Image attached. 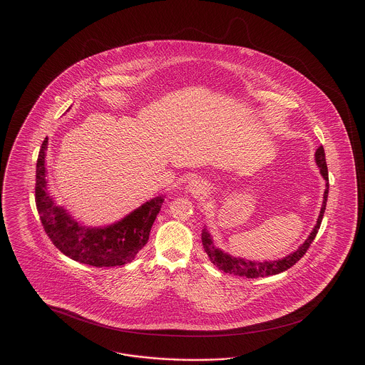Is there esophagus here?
<instances>
[{"label":"esophagus","mask_w":365,"mask_h":365,"mask_svg":"<svg viewBox=\"0 0 365 365\" xmlns=\"http://www.w3.org/2000/svg\"><path fill=\"white\" fill-rule=\"evenodd\" d=\"M187 190L191 194H195V195H202V194H207L208 192V187H207V183H204L202 180L200 179H192L189 186H187Z\"/></svg>","instance_id":"34e87169"}]
</instances>
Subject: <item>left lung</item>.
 Wrapping results in <instances>:
<instances>
[{
  "instance_id": "1",
  "label": "left lung",
  "mask_w": 365,
  "mask_h": 365,
  "mask_svg": "<svg viewBox=\"0 0 365 365\" xmlns=\"http://www.w3.org/2000/svg\"><path fill=\"white\" fill-rule=\"evenodd\" d=\"M314 161L316 165L320 170V174L323 176V179L326 180V190L323 194V204L322 209L317 217V222L313 227L311 234L308 235V238L298 246V249L287 255L286 257H282L279 260H264V261H252L243 257H235L228 255L225 250H222L220 247H217L213 241V237L210 235L207 226L202 228V234H201V240L204 249L208 255L209 260L213 262V265H216L219 269H222L226 274L231 275H238V277H246V278H262V277H268V275H278L280 272L289 269L290 267H293L297 261L299 260L308 250V247L311 246L320 225H322V219L326 210L327 205V197H329V170H327V164H326V153L323 146H320L316 153H314Z\"/></svg>"
}]
</instances>
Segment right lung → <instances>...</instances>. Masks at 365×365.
<instances>
[{
  "instance_id": "add662e5",
  "label": "right lung",
  "mask_w": 365,
  "mask_h": 365,
  "mask_svg": "<svg viewBox=\"0 0 365 365\" xmlns=\"http://www.w3.org/2000/svg\"><path fill=\"white\" fill-rule=\"evenodd\" d=\"M46 149L48 137L42 142L36 161L35 202L42 226L53 245L72 260L98 268L124 265L134 260L148 243L165 195L160 194L143 202L112 225L86 226L73 219L64 207L56 205L48 190Z\"/></svg>"
}]
</instances>
